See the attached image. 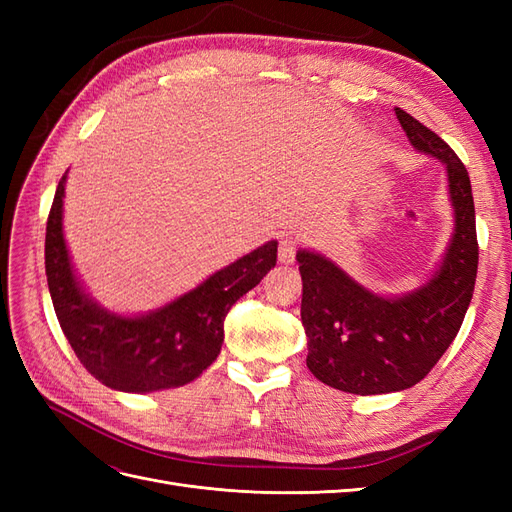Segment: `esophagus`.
Wrapping results in <instances>:
<instances>
[{
  "label": "esophagus",
  "mask_w": 512,
  "mask_h": 512,
  "mask_svg": "<svg viewBox=\"0 0 512 512\" xmlns=\"http://www.w3.org/2000/svg\"><path fill=\"white\" fill-rule=\"evenodd\" d=\"M297 250H299L297 239L284 237V239L280 241V252H277V258H280L282 265H292L294 258H297Z\"/></svg>",
  "instance_id": "34e87169"
}]
</instances>
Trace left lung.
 Listing matches in <instances>:
<instances>
[{"label": "left lung", "mask_w": 512, "mask_h": 512, "mask_svg": "<svg viewBox=\"0 0 512 512\" xmlns=\"http://www.w3.org/2000/svg\"><path fill=\"white\" fill-rule=\"evenodd\" d=\"M408 141L446 166L455 228L429 282L401 297H380L322 254L299 250L301 320L307 367L337 391L382 395L421 382L459 333L472 301L478 241L470 175L442 138L401 108Z\"/></svg>", "instance_id": "8db88e82"}]
</instances>
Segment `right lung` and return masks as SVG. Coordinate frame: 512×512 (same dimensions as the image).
<instances>
[{
    "label": "right lung",
    "mask_w": 512,
    "mask_h": 512,
    "mask_svg": "<svg viewBox=\"0 0 512 512\" xmlns=\"http://www.w3.org/2000/svg\"><path fill=\"white\" fill-rule=\"evenodd\" d=\"M64 194L66 175L46 222L44 267L59 327L83 367L108 389L123 393L177 389L196 380L218 359L230 307L275 267L277 241L215 271L160 309L119 316L91 299L72 269L61 224Z\"/></svg>",
    "instance_id": "add662e5"
}]
</instances>
